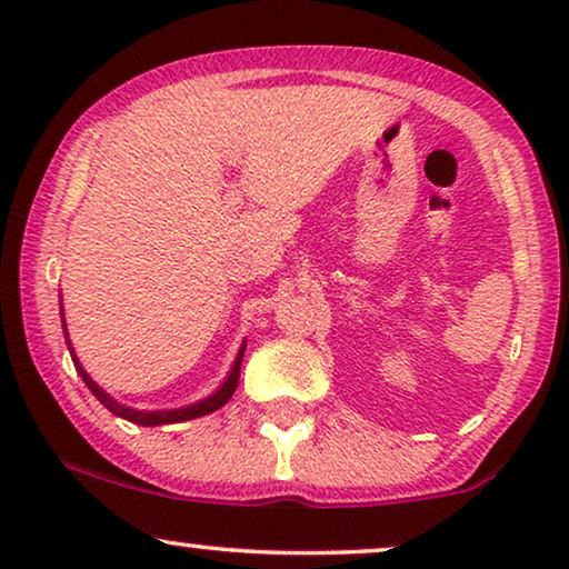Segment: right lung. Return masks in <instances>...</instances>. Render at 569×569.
<instances>
[{
	"label": "right lung",
	"mask_w": 569,
	"mask_h": 569,
	"mask_svg": "<svg viewBox=\"0 0 569 569\" xmlns=\"http://www.w3.org/2000/svg\"><path fill=\"white\" fill-rule=\"evenodd\" d=\"M64 331H67V326H64ZM69 352H72V347H69ZM243 352H246V347H240V352H238V357H236V365H232V370H230V376H228V380H224V383L217 388V393H212L209 396V399H201V401H197V403H191V407H183V409H168V411H137V409H131V407H123V403H119L116 399H111V396H108L103 388H100L96 380H92L88 372L82 370V365L77 362V357H74V352H72V360H74V368L80 370V376H82V380L84 383H88V388L92 391V396H96V399L103 403V407L108 409V411H113L116 417H121V419H129V422H134V425H142V427H158V425H176V422H189V419H197V417H204V415H212V411H217L220 407H224V403L230 401V396L236 393V388H238V380H240V362H243Z\"/></svg>",
	"instance_id": "right-lung-1"
}]
</instances>
